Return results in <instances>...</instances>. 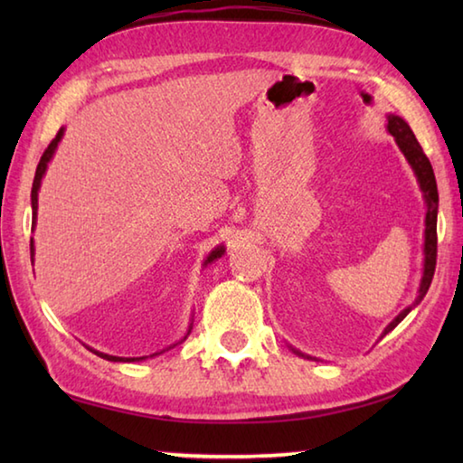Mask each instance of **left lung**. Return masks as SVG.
<instances>
[{
	"label": "left lung",
	"instance_id": "obj_1",
	"mask_svg": "<svg viewBox=\"0 0 463 463\" xmlns=\"http://www.w3.org/2000/svg\"><path fill=\"white\" fill-rule=\"evenodd\" d=\"M388 130L390 135L396 138L398 146L404 153L406 159L414 169V174L419 177L420 190L425 192V200H427V218H425V271H422V279H420V289H419V300H422V296L427 294V289L433 281V273H435V265H437V206H439V194H437V182H435V174L433 167H430L429 156L422 151V146L419 145L417 137L412 135V130L409 124H406L402 118L398 116H390L388 118ZM417 300V302H419ZM412 307L402 310L392 323L388 325L386 333H390L401 320L409 315ZM383 333V335H386Z\"/></svg>",
	"mask_w": 463,
	"mask_h": 463
}]
</instances>
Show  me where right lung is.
Masks as SVG:
<instances>
[{"mask_svg":"<svg viewBox=\"0 0 463 463\" xmlns=\"http://www.w3.org/2000/svg\"><path fill=\"white\" fill-rule=\"evenodd\" d=\"M61 137H62V128L57 132V137H54V138L51 140V145L44 148V153H43V156H41V161H38V167H36V174H34V182H33V224L36 222L38 187H41V179H43V175H44L46 165H49V161H51V156H52V153H54V148H57V145H59ZM30 253H34V247H33V245H30ZM222 253H224V249H222V247H221V249H216V250H213V253H210V257L206 260V263L218 260V257H221ZM93 354L99 355V357H104V359H108V362H135V359H143V357H116V355L99 354V351H93Z\"/></svg>","mask_w":463,"mask_h":463,"instance_id":"right-lung-1","label":"right lung"}]
</instances>
